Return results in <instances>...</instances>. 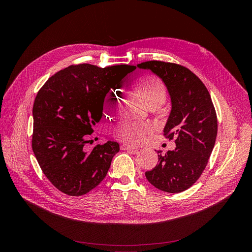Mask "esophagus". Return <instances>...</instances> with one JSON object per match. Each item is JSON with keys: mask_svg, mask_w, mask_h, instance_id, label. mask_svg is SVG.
<instances>
[{"mask_svg": "<svg viewBox=\"0 0 252 252\" xmlns=\"http://www.w3.org/2000/svg\"><path fill=\"white\" fill-rule=\"evenodd\" d=\"M121 150H123V151H131V152H135V151H136V148L133 147V146L126 145V143H124V145L121 146Z\"/></svg>", "mask_w": 252, "mask_h": 252, "instance_id": "1", "label": "esophagus"}]
</instances>
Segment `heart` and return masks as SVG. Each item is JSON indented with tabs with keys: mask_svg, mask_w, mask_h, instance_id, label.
<instances>
[{
	"mask_svg": "<svg viewBox=\"0 0 252 252\" xmlns=\"http://www.w3.org/2000/svg\"><path fill=\"white\" fill-rule=\"evenodd\" d=\"M133 89L143 97L147 102L158 103L164 97V87L162 83L156 77L146 76L136 80L133 85ZM118 103L117 93L111 92L106 95L104 100V106L107 110L112 109ZM148 130V126L135 124V123H125L117 128V135L121 138L138 141L140 140Z\"/></svg>",
	"mask_w": 252,
	"mask_h": 252,
	"instance_id": "obj_1",
	"label": "heart"
}]
</instances>
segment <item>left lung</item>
I'll return each mask as SVG.
<instances>
[{
  "instance_id": "8db88e82",
  "label": "left lung",
  "mask_w": 252,
  "mask_h": 252,
  "mask_svg": "<svg viewBox=\"0 0 252 252\" xmlns=\"http://www.w3.org/2000/svg\"><path fill=\"white\" fill-rule=\"evenodd\" d=\"M151 69L167 88L171 111L163 135L176 148L146 171L148 181L159 190L178 193L189 189L203 172L218 134V118L204 84L188 67L173 63L148 61L137 64Z\"/></svg>"
}]
</instances>
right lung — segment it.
I'll list each match as a JSON object with an SVG mask.
<instances>
[{"label":"right lung","mask_w":252,"mask_h":252,"mask_svg":"<svg viewBox=\"0 0 252 252\" xmlns=\"http://www.w3.org/2000/svg\"><path fill=\"white\" fill-rule=\"evenodd\" d=\"M134 69L128 64H71L38 92L32 106V149L44 174L60 191L84 195L105 177L120 145L109 140L88 149L87 143L102 117L106 94Z\"/></svg>","instance_id":"right-lung-1"}]
</instances>
